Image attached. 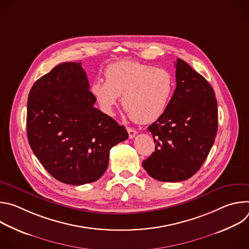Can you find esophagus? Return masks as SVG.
I'll return each instance as SVG.
<instances>
[{
  "instance_id": "34e87169",
  "label": "esophagus",
  "mask_w": 249,
  "mask_h": 249,
  "mask_svg": "<svg viewBox=\"0 0 249 249\" xmlns=\"http://www.w3.org/2000/svg\"><path fill=\"white\" fill-rule=\"evenodd\" d=\"M127 131H128V134H129V138H130V139H133V138L136 136V134H137V131H136L135 129L131 128V127H127Z\"/></svg>"
}]
</instances>
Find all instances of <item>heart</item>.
I'll list each match as a JSON object with an SVG mask.
<instances>
[{"label": "heart", "instance_id": "1", "mask_svg": "<svg viewBox=\"0 0 249 249\" xmlns=\"http://www.w3.org/2000/svg\"><path fill=\"white\" fill-rule=\"evenodd\" d=\"M105 81L97 80L90 92L100 109L114 114L122 95V104L139 123H151L165 111L174 89L168 71L136 61H119L105 69Z\"/></svg>", "mask_w": 249, "mask_h": 249}]
</instances>
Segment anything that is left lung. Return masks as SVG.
<instances>
[{"label":"left lung","mask_w":249,"mask_h":249,"mask_svg":"<svg viewBox=\"0 0 249 249\" xmlns=\"http://www.w3.org/2000/svg\"><path fill=\"white\" fill-rule=\"evenodd\" d=\"M176 89L163 114L148 127L155 152L142 165L160 181L194 175L207 159L218 131V104L206 79L185 61L174 63Z\"/></svg>","instance_id":"1"}]
</instances>
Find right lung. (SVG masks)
Here are the masks:
<instances>
[{
	"instance_id": "obj_1",
	"label": "right lung",
	"mask_w": 249,
	"mask_h": 249,
	"mask_svg": "<svg viewBox=\"0 0 249 249\" xmlns=\"http://www.w3.org/2000/svg\"><path fill=\"white\" fill-rule=\"evenodd\" d=\"M82 63L56 66L32 86L26 131L30 148L60 182L83 185L107 169L109 151L128 138L124 126L95 108Z\"/></svg>"
}]
</instances>
